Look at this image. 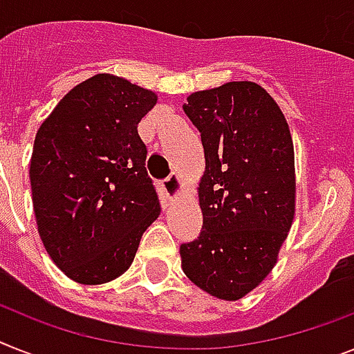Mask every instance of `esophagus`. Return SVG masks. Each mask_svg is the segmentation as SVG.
<instances>
[{
    "instance_id": "1",
    "label": "esophagus",
    "mask_w": 354,
    "mask_h": 354,
    "mask_svg": "<svg viewBox=\"0 0 354 354\" xmlns=\"http://www.w3.org/2000/svg\"><path fill=\"white\" fill-rule=\"evenodd\" d=\"M162 189H165L166 195H168L170 198L177 197V195H179V192H180L179 175H175V174L168 175V177L162 180Z\"/></svg>"
}]
</instances>
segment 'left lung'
<instances>
[{"mask_svg":"<svg viewBox=\"0 0 354 354\" xmlns=\"http://www.w3.org/2000/svg\"><path fill=\"white\" fill-rule=\"evenodd\" d=\"M201 133L203 232L180 244L184 275L206 293L239 300L273 270L295 215L288 122L262 86L233 81L183 104Z\"/></svg>","mask_w":354,"mask_h":354,"instance_id":"8db88e82","label":"left lung"}]
</instances>
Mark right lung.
<instances>
[{
    "instance_id": "1",
    "label": "right lung",
    "mask_w": 354,
    "mask_h": 354,
    "mask_svg": "<svg viewBox=\"0 0 354 354\" xmlns=\"http://www.w3.org/2000/svg\"><path fill=\"white\" fill-rule=\"evenodd\" d=\"M157 95L99 74L70 90L37 130L30 160L37 232L65 275L104 284L133 262L160 213L137 124Z\"/></svg>"
}]
</instances>
